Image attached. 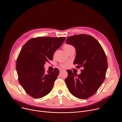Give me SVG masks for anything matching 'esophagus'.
<instances>
[{
  "label": "esophagus",
  "instance_id": "1",
  "mask_svg": "<svg viewBox=\"0 0 122 122\" xmlns=\"http://www.w3.org/2000/svg\"><path fill=\"white\" fill-rule=\"evenodd\" d=\"M64 71V70H61H61H60V72H62V71Z\"/></svg>",
  "mask_w": 122,
  "mask_h": 122
}]
</instances>
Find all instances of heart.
Segmentation results:
<instances>
[{
    "mask_svg": "<svg viewBox=\"0 0 122 122\" xmlns=\"http://www.w3.org/2000/svg\"><path fill=\"white\" fill-rule=\"evenodd\" d=\"M73 47L72 45H69V44H66V45H65L64 46V49L66 51H68L69 49H71V48H73ZM68 65V63H64V64H61L60 66L63 68H66V67H67Z\"/></svg>",
    "mask_w": 122,
    "mask_h": 122,
    "instance_id": "1",
    "label": "heart"
}]
</instances>
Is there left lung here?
I'll return each mask as SVG.
<instances>
[{"instance_id": "left-lung-1", "label": "left lung", "mask_w": 122, "mask_h": 122, "mask_svg": "<svg viewBox=\"0 0 122 122\" xmlns=\"http://www.w3.org/2000/svg\"><path fill=\"white\" fill-rule=\"evenodd\" d=\"M66 43L74 47L76 55L73 64L83 68L78 75L69 70L65 82L74 96L86 99L92 96L106 78L107 61L100 44L91 36L81 34L67 38Z\"/></svg>"}]
</instances>
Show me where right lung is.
<instances>
[{
  "label": "right lung",
  "instance_id": "add662e5",
  "mask_svg": "<svg viewBox=\"0 0 122 122\" xmlns=\"http://www.w3.org/2000/svg\"><path fill=\"white\" fill-rule=\"evenodd\" d=\"M65 37H38L28 40L18 55L16 69L18 81L26 92L38 99L49 94L52 89L59 71L45 73L44 65L52 60L54 52L60 48Z\"/></svg>",
  "mask_w": 122,
  "mask_h": 122
}]
</instances>
